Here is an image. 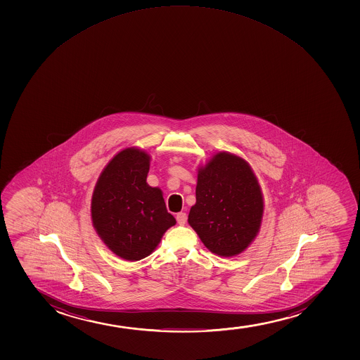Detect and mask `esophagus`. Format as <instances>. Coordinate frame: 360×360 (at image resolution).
I'll use <instances>...</instances> for the list:
<instances>
[{
  "label": "esophagus",
  "instance_id": "34e87169",
  "mask_svg": "<svg viewBox=\"0 0 360 360\" xmlns=\"http://www.w3.org/2000/svg\"><path fill=\"white\" fill-rule=\"evenodd\" d=\"M176 221H178V224L180 226H184V224H186L187 221V215L185 212H179L178 215H176Z\"/></svg>",
  "mask_w": 360,
  "mask_h": 360
}]
</instances>
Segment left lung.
I'll use <instances>...</instances> for the list:
<instances>
[{
  "instance_id": "1",
  "label": "left lung",
  "mask_w": 360,
  "mask_h": 360,
  "mask_svg": "<svg viewBox=\"0 0 360 360\" xmlns=\"http://www.w3.org/2000/svg\"><path fill=\"white\" fill-rule=\"evenodd\" d=\"M197 172L188 224L210 252L238 256L256 239L264 214L256 174L245 158L228 151L214 153Z\"/></svg>"
}]
</instances>
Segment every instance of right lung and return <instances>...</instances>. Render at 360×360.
<instances>
[{
  "label": "right lung",
  "mask_w": 360,
  "mask_h": 360,
  "mask_svg": "<svg viewBox=\"0 0 360 360\" xmlns=\"http://www.w3.org/2000/svg\"><path fill=\"white\" fill-rule=\"evenodd\" d=\"M150 162L146 150H121L99 174L92 192V226L104 245L124 261L150 256L176 224L161 188L146 182Z\"/></svg>",
  "instance_id": "obj_1"
}]
</instances>
